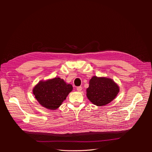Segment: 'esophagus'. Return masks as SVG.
<instances>
[{"label": "esophagus", "instance_id": "esophagus-1", "mask_svg": "<svg viewBox=\"0 0 152 152\" xmlns=\"http://www.w3.org/2000/svg\"><path fill=\"white\" fill-rule=\"evenodd\" d=\"M82 87H81V86H79V87H77V88H76V89H77V91H78V92H81V91H82Z\"/></svg>", "mask_w": 152, "mask_h": 152}]
</instances>
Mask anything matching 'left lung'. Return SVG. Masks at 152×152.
Returning a JSON list of instances; mask_svg holds the SVG:
<instances>
[{
    "instance_id": "left-lung-1",
    "label": "left lung",
    "mask_w": 152,
    "mask_h": 152,
    "mask_svg": "<svg viewBox=\"0 0 152 152\" xmlns=\"http://www.w3.org/2000/svg\"><path fill=\"white\" fill-rule=\"evenodd\" d=\"M119 92V87L112 79L94 76L86 89V95L93 104L105 106L112 102Z\"/></svg>"
}]
</instances>
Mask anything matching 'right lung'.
<instances>
[{"instance_id":"1","label":"right lung","mask_w":152,"mask_h":152,"mask_svg":"<svg viewBox=\"0 0 152 152\" xmlns=\"http://www.w3.org/2000/svg\"><path fill=\"white\" fill-rule=\"evenodd\" d=\"M72 90L71 84L55 77L39 81L34 87L33 92L40 105L47 109L55 110L60 107Z\"/></svg>"}]
</instances>
